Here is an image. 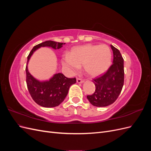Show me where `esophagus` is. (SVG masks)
Segmentation results:
<instances>
[{"label": "esophagus", "mask_w": 151, "mask_h": 151, "mask_svg": "<svg viewBox=\"0 0 151 151\" xmlns=\"http://www.w3.org/2000/svg\"><path fill=\"white\" fill-rule=\"evenodd\" d=\"M84 81L83 80H82V79H77V83H79V84H82V83H84Z\"/></svg>", "instance_id": "esophagus-1"}]
</instances>
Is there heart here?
Instances as JSON below:
<instances>
[{"mask_svg":"<svg viewBox=\"0 0 151 151\" xmlns=\"http://www.w3.org/2000/svg\"><path fill=\"white\" fill-rule=\"evenodd\" d=\"M111 61V50L104 44L77 46L62 58V64L68 74L78 72L83 65L85 72L91 77L103 74L110 67Z\"/></svg>","mask_w":151,"mask_h":151,"instance_id":"1","label":"heart"}]
</instances>
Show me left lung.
<instances>
[{
    "label": "left lung",
    "mask_w": 151,
    "mask_h": 151,
    "mask_svg": "<svg viewBox=\"0 0 151 151\" xmlns=\"http://www.w3.org/2000/svg\"><path fill=\"white\" fill-rule=\"evenodd\" d=\"M113 53V64L105 74L94 79L95 92L87 96L91 104L97 107L109 106L116 101L124 83L123 58L119 50L110 45Z\"/></svg>",
    "instance_id": "left-lung-1"
}]
</instances>
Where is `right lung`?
Listing matches in <instances>:
<instances>
[{
  "instance_id": "add662e5",
  "label": "right lung",
  "mask_w": 151,
  "mask_h": 151,
  "mask_svg": "<svg viewBox=\"0 0 151 151\" xmlns=\"http://www.w3.org/2000/svg\"><path fill=\"white\" fill-rule=\"evenodd\" d=\"M65 43L53 41H46L36 45L28 56L26 67V84L31 96L34 101L45 108H53L62 103L68 94L70 86L76 83V78H67L63 74H54L49 80L39 81L32 76L28 68L29 59L33 53L41 47H51L57 50Z\"/></svg>"
}]
</instances>
